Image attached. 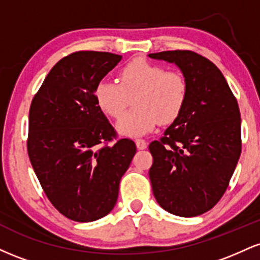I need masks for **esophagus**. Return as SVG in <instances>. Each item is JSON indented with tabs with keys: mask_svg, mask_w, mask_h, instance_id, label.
<instances>
[{
	"mask_svg": "<svg viewBox=\"0 0 260 260\" xmlns=\"http://www.w3.org/2000/svg\"><path fill=\"white\" fill-rule=\"evenodd\" d=\"M136 144H137V148H138L139 150H143V149H145L148 147V143L145 142L144 139H137Z\"/></svg>",
	"mask_w": 260,
	"mask_h": 260,
	"instance_id": "obj_1",
	"label": "esophagus"
}]
</instances>
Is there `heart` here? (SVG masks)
I'll return each instance as SVG.
<instances>
[{
    "label": "heart",
    "mask_w": 260,
    "mask_h": 260,
    "mask_svg": "<svg viewBox=\"0 0 260 260\" xmlns=\"http://www.w3.org/2000/svg\"><path fill=\"white\" fill-rule=\"evenodd\" d=\"M188 95L184 76L165 71L144 58H134L118 71V83L100 80L95 100L106 115L120 118L129 106L134 109L118 121V132L124 136H143L157 124H169L178 117Z\"/></svg>",
    "instance_id": "1"
}]
</instances>
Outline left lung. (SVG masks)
Here are the masks:
<instances>
[{"instance_id":"left-lung-1","label":"left lung","mask_w":260,"mask_h":260,"mask_svg":"<svg viewBox=\"0 0 260 260\" xmlns=\"http://www.w3.org/2000/svg\"><path fill=\"white\" fill-rule=\"evenodd\" d=\"M148 56L175 63L188 83L178 117L149 145L154 197L174 215H202L221 199L240 159L237 100L219 68L198 53L176 50Z\"/></svg>"}]
</instances>
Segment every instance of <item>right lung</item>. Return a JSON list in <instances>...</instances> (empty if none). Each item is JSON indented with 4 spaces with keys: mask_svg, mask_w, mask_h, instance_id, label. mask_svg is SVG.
<instances>
[{
    "mask_svg": "<svg viewBox=\"0 0 260 260\" xmlns=\"http://www.w3.org/2000/svg\"><path fill=\"white\" fill-rule=\"evenodd\" d=\"M122 56L78 51L52 67L31 101L28 154L41 187L62 215L78 222L106 216L132 161L133 140L116 138L95 88Z\"/></svg>",
    "mask_w": 260,
    "mask_h": 260,
    "instance_id": "right-lung-1",
    "label": "right lung"
}]
</instances>
